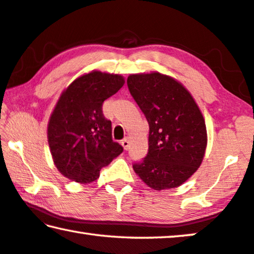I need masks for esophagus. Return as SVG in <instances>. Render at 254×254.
I'll return each mask as SVG.
<instances>
[{
  "mask_svg": "<svg viewBox=\"0 0 254 254\" xmlns=\"http://www.w3.org/2000/svg\"><path fill=\"white\" fill-rule=\"evenodd\" d=\"M130 142H131V138L130 136H127V138H124L123 140H122V146H123V148L126 149V150H127L128 149V147H130Z\"/></svg>",
  "mask_w": 254,
  "mask_h": 254,
  "instance_id": "obj_1",
  "label": "esophagus"
}]
</instances>
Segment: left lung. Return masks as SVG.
<instances>
[{"label": "left lung", "instance_id": "8db88e82", "mask_svg": "<svg viewBox=\"0 0 254 254\" xmlns=\"http://www.w3.org/2000/svg\"><path fill=\"white\" fill-rule=\"evenodd\" d=\"M132 97L149 124L148 154L135 174L156 191L182 185L200 167L207 148L202 113L182 83L150 72L127 76Z\"/></svg>", "mask_w": 254, "mask_h": 254}]
</instances>
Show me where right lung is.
<instances>
[{"mask_svg": "<svg viewBox=\"0 0 254 254\" xmlns=\"http://www.w3.org/2000/svg\"><path fill=\"white\" fill-rule=\"evenodd\" d=\"M124 82L121 74L94 70L63 90L47 126L52 158L63 176L80 184L94 182L100 168L122 154L102 107Z\"/></svg>", "mask_w": 254, "mask_h": 254, "instance_id": "obj_1", "label": "right lung"}]
</instances>
